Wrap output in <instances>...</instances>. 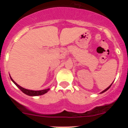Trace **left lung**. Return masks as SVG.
Returning a JSON list of instances; mask_svg holds the SVG:
<instances>
[{
  "label": "left lung",
  "instance_id": "1",
  "mask_svg": "<svg viewBox=\"0 0 128 128\" xmlns=\"http://www.w3.org/2000/svg\"><path fill=\"white\" fill-rule=\"evenodd\" d=\"M112 83H113V82H112ZM112 84H111L109 86H108V88H106L104 90H103V91H102V92H100V94H102V93H104V92H106V91H107V90H108V89H109L110 88V86H112Z\"/></svg>",
  "mask_w": 128,
  "mask_h": 128
}]
</instances>
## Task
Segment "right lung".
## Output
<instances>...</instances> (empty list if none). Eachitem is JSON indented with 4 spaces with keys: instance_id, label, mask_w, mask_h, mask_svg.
Returning a JSON list of instances; mask_svg holds the SVG:
<instances>
[{
    "instance_id": "1",
    "label": "right lung",
    "mask_w": 128,
    "mask_h": 128,
    "mask_svg": "<svg viewBox=\"0 0 128 128\" xmlns=\"http://www.w3.org/2000/svg\"><path fill=\"white\" fill-rule=\"evenodd\" d=\"M10 76V78H11V80L13 82V83H14V84H15L16 86L19 89H20L21 91L23 92V93H24L25 94L28 95V96H42V95H44L45 94H46L47 92L48 91V90H50V88H48V89H46V90H28V89H26L24 88H23V87L20 86V85H18V84L16 83V82H15V81H14V80L11 78V76Z\"/></svg>"
}]
</instances>
